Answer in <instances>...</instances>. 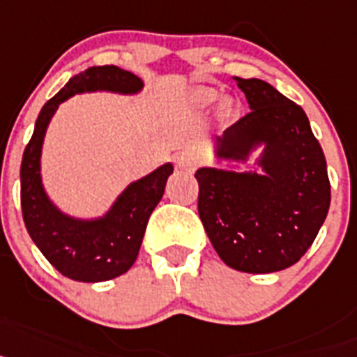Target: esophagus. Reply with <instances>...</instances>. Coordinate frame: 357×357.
<instances>
[{"label": "esophagus", "instance_id": "obj_1", "mask_svg": "<svg viewBox=\"0 0 357 357\" xmlns=\"http://www.w3.org/2000/svg\"><path fill=\"white\" fill-rule=\"evenodd\" d=\"M176 165H178V169L192 170L194 167L199 165V156H197L196 153H190V151L179 153L178 156H176Z\"/></svg>", "mask_w": 357, "mask_h": 357}]
</instances>
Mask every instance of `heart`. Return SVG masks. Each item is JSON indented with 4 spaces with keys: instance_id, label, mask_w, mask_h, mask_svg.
I'll list each match as a JSON object with an SVG mask.
<instances>
[{
    "instance_id": "1",
    "label": "heart",
    "mask_w": 357,
    "mask_h": 357,
    "mask_svg": "<svg viewBox=\"0 0 357 357\" xmlns=\"http://www.w3.org/2000/svg\"><path fill=\"white\" fill-rule=\"evenodd\" d=\"M215 98H217V93L213 91V89L203 88V89H197V91H196V100H197V104H201V105L212 104ZM222 113H225V114L230 113V105H228V104L222 105Z\"/></svg>"
}]
</instances>
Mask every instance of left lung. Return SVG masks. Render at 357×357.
I'll list each match as a JSON object with an SVG mask.
<instances>
[{
	"label": "left lung",
	"mask_w": 357,
	"mask_h": 357,
	"mask_svg": "<svg viewBox=\"0 0 357 357\" xmlns=\"http://www.w3.org/2000/svg\"><path fill=\"white\" fill-rule=\"evenodd\" d=\"M250 113L215 138L217 160L246 163L262 147L257 170L201 167V222L222 262L237 271L273 273L311 248L331 204L324 151L307 114L271 84L238 79Z\"/></svg>",
	"instance_id": "obj_1"
}]
</instances>
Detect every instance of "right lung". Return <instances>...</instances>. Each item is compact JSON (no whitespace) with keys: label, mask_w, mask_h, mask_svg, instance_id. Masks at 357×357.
<instances>
[{"label":"right lung","mask_w":357,"mask_h":357,"mask_svg":"<svg viewBox=\"0 0 357 357\" xmlns=\"http://www.w3.org/2000/svg\"><path fill=\"white\" fill-rule=\"evenodd\" d=\"M144 82L119 66H93L73 75L54 98L43 105L33 135L21 161V210L36 246L50 264L77 282H105L135 264L149 217L163 197L172 163L129 183L111 208L100 217L80 219L64 213L46 194L41 176V153L46 129L59 105L73 95L109 91L136 95Z\"/></svg>","instance_id":"add662e5"}]
</instances>
